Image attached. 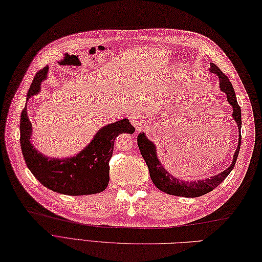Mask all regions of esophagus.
<instances>
[{"mask_svg": "<svg viewBox=\"0 0 262 262\" xmlns=\"http://www.w3.org/2000/svg\"><path fill=\"white\" fill-rule=\"evenodd\" d=\"M131 123L136 126L137 131H141L144 126V119L142 118L141 114L139 113H133L130 116Z\"/></svg>", "mask_w": 262, "mask_h": 262, "instance_id": "obj_1", "label": "esophagus"}]
</instances>
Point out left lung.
Masks as SVG:
<instances>
[{
	"label": "left lung",
	"mask_w": 262,
	"mask_h": 262,
	"mask_svg": "<svg viewBox=\"0 0 262 262\" xmlns=\"http://www.w3.org/2000/svg\"><path fill=\"white\" fill-rule=\"evenodd\" d=\"M211 72L219 76L220 80V90L227 94L228 102L232 106V118L234 119L235 122L238 124L240 136H239V143L238 148L235 150V153L233 156V161L230 167L227 170H225L221 173L213 176L210 178V179H203L199 181H180L177 178L172 177L168 171H165L164 168L161 165L160 161L158 160L157 158V150L156 146L151 142L150 140L146 139L144 133H139L138 136V145L140 152L144 159V161L148 165V169L150 172V177L152 182L155 183V186L159 189L163 191V192L172 194V195H178V196H186V198H196L206 194L210 191H212L214 188H216L219 184L226 179L228 174L230 173L231 170L234 168L235 161L238 159L239 150H240V144H241V109L240 105L237 102V97H235L234 89L231 84V82L229 81L228 76L223 73L221 70L216 67L213 63H211V67H210Z\"/></svg>",
	"instance_id": "obj_1"
}]
</instances>
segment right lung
<instances>
[{
  "label": "right lung",
  "mask_w": 262,
  "mask_h": 262,
  "mask_svg": "<svg viewBox=\"0 0 262 262\" xmlns=\"http://www.w3.org/2000/svg\"><path fill=\"white\" fill-rule=\"evenodd\" d=\"M49 68L41 69L34 76L28 98L40 91L41 82L47 78ZM136 131L127 119L105 125L94 137L92 142L79 155L64 160L48 159L37 152L30 141L32 124L27 107L21 114L20 142L23 158L28 168L44 187L57 193L68 195L94 194L105 190L110 179V159L114 140L121 133Z\"/></svg>",
  "instance_id": "obj_1"
}]
</instances>
